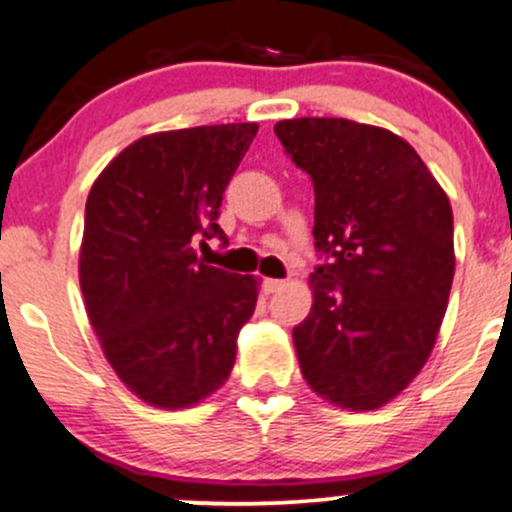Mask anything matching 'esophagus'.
Masks as SVG:
<instances>
[{
	"label": "esophagus",
	"instance_id": "34e87169",
	"mask_svg": "<svg viewBox=\"0 0 512 512\" xmlns=\"http://www.w3.org/2000/svg\"><path fill=\"white\" fill-rule=\"evenodd\" d=\"M284 286H286V282H282V279H265V282H262L265 294H277V291H282Z\"/></svg>",
	"mask_w": 512,
	"mask_h": 512
}]
</instances>
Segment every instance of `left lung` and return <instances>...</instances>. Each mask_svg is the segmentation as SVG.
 <instances>
[{"mask_svg": "<svg viewBox=\"0 0 512 512\" xmlns=\"http://www.w3.org/2000/svg\"><path fill=\"white\" fill-rule=\"evenodd\" d=\"M311 174L313 238L330 265L311 274L313 306L294 328L306 384L323 401L374 411L428 362L454 279V221L413 145L347 119L274 126Z\"/></svg>", "mask_w": 512, "mask_h": 512, "instance_id": "8db88e82", "label": "left lung"}]
</instances>
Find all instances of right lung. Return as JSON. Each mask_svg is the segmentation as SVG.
Instances as JSON below:
<instances>
[{
    "mask_svg": "<svg viewBox=\"0 0 512 512\" xmlns=\"http://www.w3.org/2000/svg\"><path fill=\"white\" fill-rule=\"evenodd\" d=\"M257 123L162 131L123 148L84 209L80 286L111 369L140 401L192 408L221 389L260 282L196 257Z\"/></svg>",
    "mask_w": 512,
    "mask_h": 512,
    "instance_id": "right-lung-1",
    "label": "right lung"
}]
</instances>
